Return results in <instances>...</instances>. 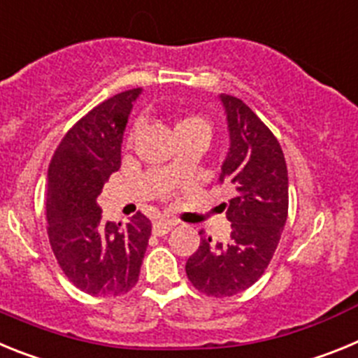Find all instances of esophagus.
I'll return each mask as SVG.
<instances>
[{
    "label": "esophagus",
    "mask_w": 358,
    "mask_h": 358,
    "mask_svg": "<svg viewBox=\"0 0 358 358\" xmlns=\"http://www.w3.org/2000/svg\"><path fill=\"white\" fill-rule=\"evenodd\" d=\"M173 226H176L173 220H157V222H154V226H152V231H154V235L163 236L166 235Z\"/></svg>",
    "instance_id": "34e87169"
}]
</instances>
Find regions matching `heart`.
<instances>
[{
    "mask_svg": "<svg viewBox=\"0 0 358 358\" xmlns=\"http://www.w3.org/2000/svg\"><path fill=\"white\" fill-rule=\"evenodd\" d=\"M199 123H204V122H202L201 118H195V116H189V118H185V120H181V122L177 123V125H176V132L182 131V129L192 127V125H199ZM136 134H138V129H134V131L131 132V136H129V143H132V141H134ZM166 173H169L170 182H176L177 179H179V172H177L176 161H173V163H170L169 166H166Z\"/></svg>",
    "mask_w": 358,
    "mask_h": 358,
    "instance_id": "1",
    "label": "heart"
}]
</instances>
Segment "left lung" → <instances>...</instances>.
Returning <instances> with one entry per match:
<instances>
[{
  "label": "left lung",
  "mask_w": 358,
  "mask_h": 358,
  "mask_svg": "<svg viewBox=\"0 0 358 358\" xmlns=\"http://www.w3.org/2000/svg\"><path fill=\"white\" fill-rule=\"evenodd\" d=\"M220 102L229 152L218 182L235 188V197L224 204L231 236L217 243L201 238L186 262V276L199 292L229 297L255 285L273 260L289 215V176L271 129L240 98L220 94Z\"/></svg>",
  "instance_id": "8db88e82"
}]
</instances>
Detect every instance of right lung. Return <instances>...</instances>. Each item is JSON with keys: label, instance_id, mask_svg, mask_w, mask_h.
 <instances>
[{"label": "right lung", "instance_id": "1", "mask_svg": "<svg viewBox=\"0 0 358 358\" xmlns=\"http://www.w3.org/2000/svg\"><path fill=\"white\" fill-rule=\"evenodd\" d=\"M141 87L107 98L62 138L48 166V238L62 273L91 296H120L138 283L152 224L138 213L103 222L98 195L122 164L123 131Z\"/></svg>", "mask_w": 358, "mask_h": 358}]
</instances>
